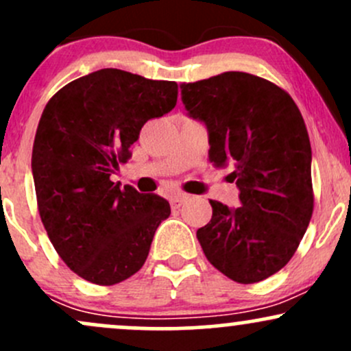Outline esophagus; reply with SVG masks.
Instances as JSON below:
<instances>
[{
  "instance_id": "esophagus-1",
  "label": "esophagus",
  "mask_w": 351,
  "mask_h": 351,
  "mask_svg": "<svg viewBox=\"0 0 351 351\" xmlns=\"http://www.w3.org/2000/svg\"><path fill=\"white\" fill-rule=\"evenodd\" d=\"M186 199H188L186 195H175V196H171V198H170L171 209H178L181 204H183Z\"/></svg>"
}]
</instances>
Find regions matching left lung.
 Wrapping results in <instances>:
<instances>
[{
    "instance_id": "obj_1",
    "label": "left lung",
    "mask_w": 351,
    "mask_h": 351,
    "mask_svg": "<svg viewBox=\"0 0 351 351\" xmlns=\"http://www.w3.org/2000/svg\"><path fill=\"white\" fill-rule=\"evenodd\" d=\"M193 119L208 127L209 160L231 163L241 206L209 201L196 232L204 256L239 284L279 272L299 247L313 213L312 148L299 107L271 80L223 72L181 86Z\"/></svg>"
}]
</instances>
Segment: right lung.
Segmentation results:
<instances>
[{
	"mask_svg": "<svg viewBox=\"0 0 351 351\" xmlns=\"http://www.w3.org/2000/svg\"><path fill=\"white\" fill-rule=\"evenodd\" d=\"M178 84L100 69L64 86L44 107L33 145L39 216L59 257L79 277L114 285L147 261L170 203L120 188L110 175L132 156L148 120L176 106Z\"/></svg>",
	"mask_w": 351,
	"mask_h": 351,
	"instance_id": "add662e5",
	"label": "right lung"
}]
</instances>
